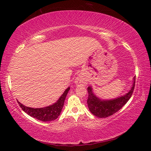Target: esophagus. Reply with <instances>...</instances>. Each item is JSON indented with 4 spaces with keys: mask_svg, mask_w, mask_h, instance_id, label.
Listing matches in <instances>:
<instances>
[{
    "mask_svg": "<svg viewBox=\"0 0 151 151\" xmlns=\"http://www.w3.org/2000/svg\"><path fill=\"white\" fill-rule=\"evenodd\" d=\"M75 84L76 85H85L86 84V80L81 76H78L75 80Z\"/></svg>",
    "mask_w": 151,
    "mask_h": 151,
    "instance_id": "obj_1",
    "label": "esophagus"
}]
</instances>
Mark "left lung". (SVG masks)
<instances>
[{"instance_id": "8db88e82", "label": "left lung", "mask_w": 151, "mask_h": 151, "mask_svg": "<svg viewBox=\"0 0 151 151\" xmlns=\"http://www.w3.org/2000/svg\"><path fill=\"white\" fill-rule=\"evenodd\" d=\"M135 77L133 78L131 88L127 93L123 96L110 100H103L99 98L94 94L92 86H89L87 88L88 93L87 104L89 111L92 114L99 118H106L118 112L129 100L133 93Z\"/></svg>"}]
</instances>
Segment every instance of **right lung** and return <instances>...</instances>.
<instances>
[{"label": "right lung", "instance_id": "obj_1", "mask_svg": "<svg viewBox=\"0 0 151 151\" xmlns=\"http://www.w3.org/2000/svg\"><path fill=\"white\" fill-rule=\"evenodd\" d=\"M69 90L70 87H68L55 103L43 108H31L23 105L19 101H17V102L22 109L30 116L43 122L52 121L59 116L62 111L66 96Z\"/></svg>", "mask_w": 151, "mask_h": 151}]
</instances>
